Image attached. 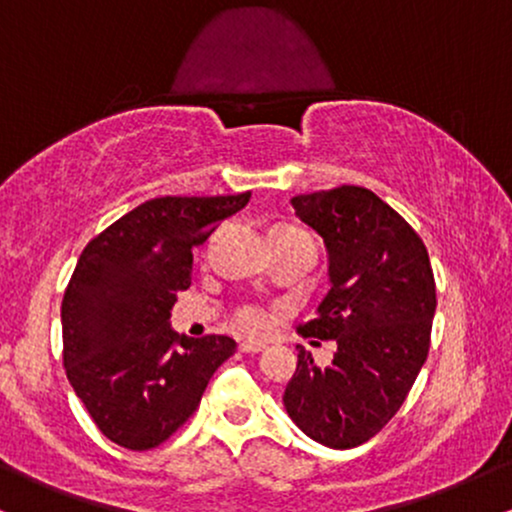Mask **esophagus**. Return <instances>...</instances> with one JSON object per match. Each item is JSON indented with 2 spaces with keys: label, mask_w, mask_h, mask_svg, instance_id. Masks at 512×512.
<instances>
[{
  "label": "esophagus",
  "mask_w": 512,
  "mask_h": 512,
  "mask_svg": "<svg viewBox=\"0 0 512 512\" xmlns=\"http://www.w3.org/2000/svg\"><path fill=\"white\" fill-rule=\"evenodd\" d=\"M264 349H267V344H264V342H252V339H250V342L240 344V351H245V354H260V351H264Z\"/></svg>",
  "instance_id": "esophagus-1"
}]
</instances>
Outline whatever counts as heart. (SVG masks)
<instances>
[{
    "instance_id": "heart-1",
    "label": "heart",
    "mask_w": 512,
    "mask_h": 512,
    "mask_svg": "<svg viewBox=\"0 0 512 512\" xmlns=\"http://www.w3.org/2000/svg\"><path fill=\"white\" fill-rule=\"evenodd\" d=\"M281 231H296V228H281ZM264 322V315L260 308H252V305H248V308H240L236 313V325L243 327V330H257V327H262Z\"/></svg>"
}]
</instances>
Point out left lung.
<instances>
[{
	"mask_svg": "<svg viewBox=\"0 0 512 512\" xmlns=\"http://www.w3.org/2000/svg\"><path fill=\"white\" fill-rule=\"evenodd\" d=\"M291 207L327 248L330 291L303 337L334 339L330 366L298 346L284 407L334 450L366 443L397 414L431 346L436 281L424 240L366 187L298 195Z\"/></svg>",
	"mask_w": 512,
	"mask_h": 512,
	"instance_id": "8db88e82",
	"label": "left lung"
}]
</instances>
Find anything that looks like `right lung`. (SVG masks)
<instances>
[{
  "label": "right lung",
  "instance_id": "add662e5",
  "mask_svg": "<svg viewBox=\"0 0 512 512\" xmlns=\"http://www.w3.org/2000/svg\"><path fill=\"white\" fill-rule=\"evenodd\" d=\"M248 202L250 192L149 199L81 252L62 301L64 370L122 448L151 450L173 436L236 351L223 334H175L170 310L190 289L192 248Z\"/></svg>",
  "mask_w": 512,
  "mask_h": 512
}]
</instances>
